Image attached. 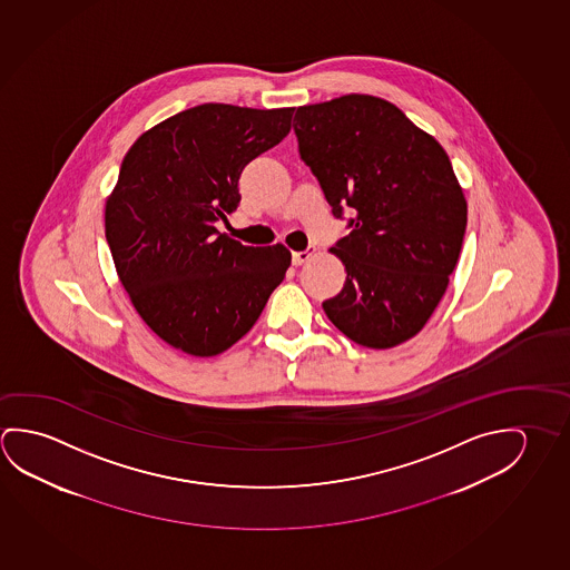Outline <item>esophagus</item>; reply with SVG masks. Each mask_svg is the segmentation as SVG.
I'll use <instances>...</instances> for the list:
<instances>
[{"label":"esophagus","instance_id":"1","mask_svg":"<svg viewBox=\"0 0 570 570\" xmlns=\"http://www.w3.org/2000/svg\"><path fill=\"white\" fill-rule=\"evenodd\" d=\"M308 257H311L308 252H293V255H291V262H293L295 267H298V265H303V263L308 262Z\"/></svg>","mask_w":570,"mask_h":570}]
</instances>
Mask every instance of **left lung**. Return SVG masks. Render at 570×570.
Instances as JSON below:
<instances>
[{"label": "left lung", "mask_w": 570, "mask_h": 570, "mask_svg": "<svg viewBox=\"0 0 570 570\" xmlns=\"http://www.w3.org/2000/svg\"><path fill=\"white\" fill-rule=\"evenodd\" d=\"M298 154L333 216L354 209L331 252L344 287L323 303L331 323L368 348L424 328L448 289L468 226V202L434 136L389 100L344 95L295 112Z\"/></svg>", "instance_id": "1"}]
</instances>
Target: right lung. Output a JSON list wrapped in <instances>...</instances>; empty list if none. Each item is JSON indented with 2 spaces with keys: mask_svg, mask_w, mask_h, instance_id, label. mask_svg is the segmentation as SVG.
<instances>
[{
  "mask_svg": "<svg viewBox=\"0 0 570 570\" xmlns=\"http://www.w3.org/2000/svg\"><path fill=\"white\" fill-rule=\"evenodd\" d=\"M295 109L206 102L146 130L120 164L105 234L136 313L164 343L216 356L255 325L285 272V245L219 234L245 166L289 135Z\"/></svg>",
  "mask_w": 570,
  "mask_h": 570,
  "instance_id": "add662e5",
  "label": "right lung"
}]
</instances>
